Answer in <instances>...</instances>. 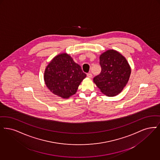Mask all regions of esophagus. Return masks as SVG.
Wrapping results in <instances>:
<instances>
[{"label":"esophagus","instance_id":"34e87169","mask_svg":"<svg viewBox=\"0 0 160 160\" xmlns=\"http://www.w3.org/2000/svg\"><path fill=\"white\" fill-rule=\"evenodd\" d=\"M87 77L90 78H91L92 77V75L91 73H87Z\"/></svg>","mask_w":160,"mask_h":160}]
</instances>
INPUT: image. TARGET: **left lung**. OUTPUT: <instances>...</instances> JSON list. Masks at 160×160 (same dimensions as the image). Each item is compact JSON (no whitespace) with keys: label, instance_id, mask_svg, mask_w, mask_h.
<instances>
[{"label":"left lung","instance_id":"left-lung-1","mask_svg":"<svg viewBox=\"0 0 160 160\" xmlns=\"http://www.w3.org/2000/svg\"><path fill=\"white\" fill-rule=\"evenodd\" d=\"M101 72L93 79L101 91L108 96L118 95L128 82L131 69L124 56L108 50L100 56Z\"/></svg>","mask_w":160,"mask_h":160}]
</instances>
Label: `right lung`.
<instances>
[{
  "label": "right lung",
  "instance_id": "add662e5",
  "mask_svg": "<svg viewBox=\"0 0 160 160\" xmlns=\"http://www.w3.org/2000/svg\"><path fill=\"white\" fill-rule=\"evenodd\" d=\"M85 77L81 66L66 53L55 57L44 73L45 82L49 90L63 98L75 94Z\"/></svg>",
  "mask_w": 160,
  "mask_h": 160
}]
</instances>
